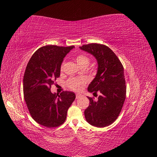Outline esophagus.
Here are the masks:
<instances>
[{
	"label": "esophagus",
	"instance_id": "esophagus-1",
	"mask_svg": "<svg viewBox=\"0 0 157 157\" xmlns=\"http://www.w3.org/2000/svg\"><path fill=\"white\" fill-rule=\"evenodd\" d=\"M80 96H81L80 94H76V98H77V99L79 98V97H80Z\"/></svg>",
	"mask_w": 157,
	"mask_h": 157
}]
</instances>
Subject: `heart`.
Instances as JSON below:
<instances>
[{
  "label": "heart",
  "instance_id": "heart-1",
  "mask_svg": "<svg viewBox=\"0 0 157 157\" xmlns=\"http://www.w3.org/2000/svg\"><path fill=\"white\" fill-rule=\"evenodd\" d=\"M75 61L77 64L78 65L79 67H87L89 65L90 60L88 56L85 55H79L76 56ZM63 67V66H62ZM86 84L85 79L82 78H71L69 79L67 82V86L69 89L72 90L78 91L80 90L81 86L84 85Z\"/></svg>",
  "mask_w": 157,
  "mask_h": 157
}]
</instances>
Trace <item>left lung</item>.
Returning a JSON list of instances; mask_svg holds the SVG:
<instances>
[{
	"label": "left lung",
	"instance_id": "1",
	"mask_svg": "<svg viewBox=\"0 0 157 157\" xmlns=\"http://www.w3.org/2000/svg\"><path fill=\"white\" fill-rule=\"evenodd\" d=\"M79 48L94 56L98 63L97 73L88 91L93 94L101 92L96 101L88 97L90 105L84 111L85 118L90 125L104 128L115 121L124 104L126 86L123 67L112 50L105 45L92 43Z\"/></svg>",
	"mask_w": 157,
	"mask_h": 157
}]
</instances>
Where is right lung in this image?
I'll return each instance as SVG.
<instances>
[{"label":"right lung","mask_w":157,"mask_h":157,"mask_svg":"<svg viewBox=\"0 0 157 157\" xmlns=\"http://www.w3.org/2000/svg\"><path fill=\"white\" fill-rule=\"evenodd\" d=\"M74 46H42L36 51L26 67L23 76V94L32 117L46 128L62 125L69 106L75 98L74 92L52 93L51 85L60 76L66 55Z\"/></svg>","instance_id":"obj_1"}]
</instances>
